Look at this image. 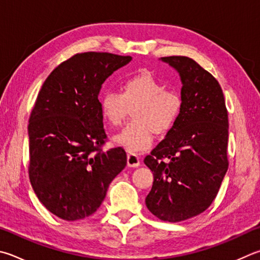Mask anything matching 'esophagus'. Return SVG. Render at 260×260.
I'll return each mask as SVG.
<instances>
[{
  "label": "esophagus",
  "mask_w": 260,
  "mask_h": 260,
  "mask_svg": "<svg viewBox=\"0 0 260 260\" xmlns=\"http://www.w3.org/2000/svg\"><path fill=\"white\" fill-rule=\"evenodd\" d=\"M127 166L128 167H139L140 166V157L135 153L127 154Z\"/></svg>",
  "instance_id": "1"
}]
</instances>
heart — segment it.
Listing matches in <instances>:
<instances>
[{"label": "heart", "instance_id": "b5f03b06", "mask_svg": "<svg viewBox=\"0 0 260 260\" xmlns=\"http://www.w3.org/2000/svg\"><path fill=\"white\" fill-rule=\"evenodd\" d=\"M101 114L110 126H119L134 108V121L131 122L114 141L129 152L144 150L152 143L153 133L165 135L175 126L183 108L181 94L166 89L162 82L150 73H140L126 78L120 93L107 91L100 96Z\"/></svg>", "mask_w": 260, "mask_h": 260}]
</instances>
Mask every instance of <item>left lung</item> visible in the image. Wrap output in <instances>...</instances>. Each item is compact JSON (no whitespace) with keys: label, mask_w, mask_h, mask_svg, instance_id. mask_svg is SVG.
<instances>
[{"label":"left lung","mask_w":260,"mask_h":260,"mask_svg":"<svg viewBox=\"0 0 260 260\" xmlns=\"http://www.w3.org/2000/svg\"><path fill=\"white\" fill-rule=\"evenodd\" d=\"M160 60L181 77L183 108L175 126L144 158L153 173L145 205L159 219L176 223L204 212L218 193L229 167V116L210 73L187 56Z\"/></svg>","instance_id":"8db88e82"}]
</instances>
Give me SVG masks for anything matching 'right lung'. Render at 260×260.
Returning <instances> with one entry per match:
<instances>
[{
	"instance_id": "obj_1",
	"label": "right lung",
	"mask_w": 260,
	"mask_h": 260,
	"mask_svg": "<svg viewBox=\"0 0 260 260\" xmlns=\"http://www.w3.org/2000/svg\"><path fill=\"white\" fill-rule=\"evenodd\" d=\"M131 60L107 52L75 54L37 95L28 125L29 179L39 200L61 219L94 214L126 166L124 149H101L107 135L98 96L106 79Z\"/></svg>"
}]
</instances>
